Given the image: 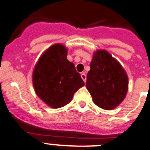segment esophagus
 Segmentation results:
<instances>
[{"mask_svg":"<svg viewBox=\"0 0 150 150\" xmlns=\"http://www.w3.org/2000/svg\"><path fill=\"white\" fill-rule=\"evenodd\" d=\"M81 79H82V80H83V81L86 82V74H85V73H82V74L81 75Z\"/></svg>","mask_w":150,"mask_h":150,"instance_id":"34e87169","label":"esophagus"}]
</instances>
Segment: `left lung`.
Listing matches in <instances>:
<instances>
[{"instance_id": "left-lung-1", "label": "left lung", "mask_w": 150, "mask_h": 150, "mask_svg": "<svg viewBox=\"0 0 150 150\" xmlns=\"http://www.w3.org/2000/svg\"><path fill=\"white\" fill-rule=\"evenodd\" d=\"M86 88L95 104L111 110L123 101L128 91V77L121 64L105 50L97 51L87 74Z\"/></svg>"}]
</instances>
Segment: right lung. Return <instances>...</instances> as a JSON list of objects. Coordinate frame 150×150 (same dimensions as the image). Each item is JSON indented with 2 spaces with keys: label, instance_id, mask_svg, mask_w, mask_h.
I'll return each instance as SVG.
<instances>
[{
  "label": "right lung",
  "instance_id": "1",
  "mask_svg": "<svg viewBox=\"0 0 150 150\" xmlns=\"http://www.w3.org/2000/svg\"><path fill=\"white\" fill-rule=\"evenodd\" d=\"M36 94L54 109L64 106L85 85L75 65L67 59V49L60 44L50 47L38 62L33 72Z\"/></svg>",
  "mask_w": 150,
  "mask_h": 150
}]
</instances>
